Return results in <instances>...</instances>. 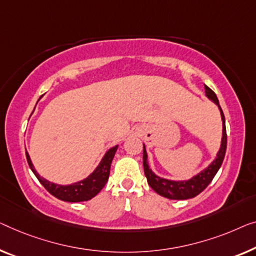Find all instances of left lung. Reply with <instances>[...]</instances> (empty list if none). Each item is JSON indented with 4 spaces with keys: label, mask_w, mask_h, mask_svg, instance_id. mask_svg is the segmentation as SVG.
<instances>
[{
    "label": "left lung",
    "mask_w": 256,
    "mask_h": 256,
    "mask_svg": "<svg viewBox=\"0 0 256 256\" xmlns=\"http://www.w3.org/2000/svg\"><path fill=\"white\" fill-rule=\"evenodd\" d=\"M206 90V96L214 102V104L218 106V109L220 112V117H222L223 122V132H222V141H220V150L217 152L216 158L209 164L206 169H204L196 176L192 177L188 180H170V179L161 178L152 172V169L148 166L147 161V152L146 147L144 144V174H146L148 185L155 190L160 196L168 198L171 200H186L190 199V198L196 196L200 194L207 186L210 184L212 178L215 177L217 171L222 166L224 156H226V118H224L223 110L220 108L218 98H217L216 94L209 88L208 86L204 85Z\"/></svg>",
    "instance_id": "8db88e82"
}]
</instances>
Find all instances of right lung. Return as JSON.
I'll return each mask as SVG.
<instances>
[{
  "mask_svg": "<svg viewBox=\"0 0 256 256\" xmlns=\"http://www.w3.org/2000/svg\"><path fill=\"white\" fill-rule=\"evenodd\" d=\"M118 144L117 146L112 147L106 152L104 156L101 160V162L98 163V166H96V169H95L88 177L70 185L54 184V182L40 177V174L36 172V169H34V166L32 161H30V158L28 152H26V158H28V163L30 170L33 171L36 177L39 179V182L42 184L44 188L47 190L52 196H54L57 199L66 202H82L90 200L92 198H94L102 188H104L106 182H108L110 166H112V158L114 156H115Z\"/></svg>",
  "mask_w": 256,
  "mask_h": 256,
  "instance_id": "1",
  "label": "right lung"
}]
</instances>
